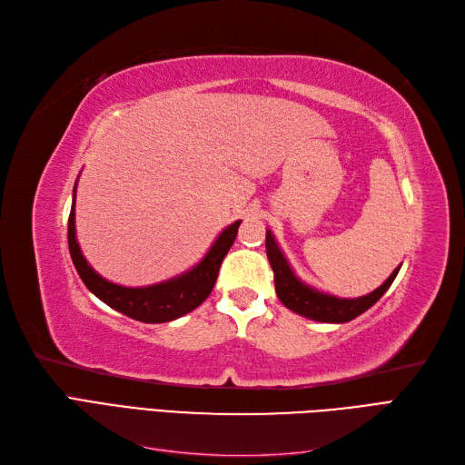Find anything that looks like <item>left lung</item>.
Listing matches in <instances>:
<instances>
[{"label": "left lung", "instance_id": "1", "mask_svg": "<svg viewBox=\"0 0 465 465\" xmlns=\"http://www.w3.org/2000/svg\"><path fill=\"white\" fill-rule=\"evenodd\" d=\"M265 252H267V260H270L275 273L277 299L294 314L304 316L314 322H323V323H345V322L355 320L362 312H367L369 308L376 304V301H380V297H382V294L390 289V285L393 283V279H396L401 267L400 263L384 283L378 289H374L372 292L362 294V297H357V299H341V297H335V294L323 292L312 285L304 283V281L294 273L287 256L283 254V250H281L279 242L275 241V236L270 229L265 231Z\"/></svg>", "mask_w": 465, "mask_h": 465}]
</instances>
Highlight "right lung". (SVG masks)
<instances>
[{"instance_id":"obj_1","label":"right lung","mask_w":465,"mask_h":465,"mask_svg":"<svg viewBox=\"0 0 465 465\" xmlns=\"http://www.w3.org/2000/svg\"><path fill=\"white\" fill-rule=\"evenodd\" d=\"M75 192L77 182L74 186L72 211H69L67 223L69 254H72L81 281L96 299H101L110 308H114V311L137 322L163 323L195 311L209 297L215 287L219 267L224 256H227V252L231 250L242 221H234L229 227H224L213 241V244L205 252V256L198 263L192 265L190 270L182 272L176 277L161 281V283L145 287H124L112 283V281L93 270V265L83 256L75 231Z\"/></svg>"}]
</instances>
